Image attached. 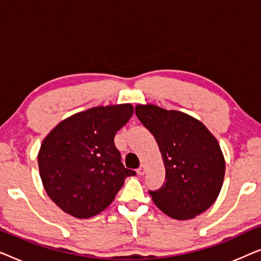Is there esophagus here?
I'll return each mask as SVG.
<instances>
[{
    "label": "esophagus",
    "mask_w": 261,
    "mask_h": 261,
    "mask_svg": "<svg viewBox=\"0 0 261 261\" xmlns=\"http://www.w3.org/2000/svg\"><path fill=\"white\" fill-rule=\"evenodd\" d=\"M145 173H146V166L145 165H141L138 169V174H139V176H144Z\"/></svg>",
    "instance_id": "esophagus-1"
}]
</instances>
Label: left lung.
<instances>
[{
  "mask_svg": "<svg viewBox=\"0 0 261 261\" xmlns=\"http://www.w3.org/2000/svg\"><path fill=\"white\" fill-rule=\"evenodd\" d=\"M135 114L158 142L165 183L149 191L167 216L190 220L213 205L223 184L226 162L216 138L201 121L177 110L139 105Z\"/></svg>",
  "mask_w": 261,
  "mask_h": 261,
  "instance_id": "left-lung-1",
  "label": "left lung"
}]
</instances>
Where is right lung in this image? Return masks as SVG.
<instances>
[{
  "mask_svg": "<svg viewBox=\"0 0 261 261\" xmlns=\"http://www.w3.org/2000/svg\"><path fill=\"white\" fill-rule=\"evenodd\" d=\"M133 106L95 107L63 120L44 139L39 172L49 198L63 212L89 219L110 205L135 171L126 169L114 144Z\"/></svg>",
  "mask_w": 261,
  "mask_h": 261,
  "instance_id": "right-lung-1",
  "label": "right lung"
}]
</instances>
